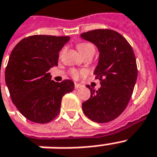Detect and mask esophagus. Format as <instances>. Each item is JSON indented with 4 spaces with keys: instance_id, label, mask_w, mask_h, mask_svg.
<instances>
[{
    "instance_id": "34e87169",
    "label": "esophagus",
    "mask_w": 157,
    "mask_h": 157,
    "mask_svg": "<svg viewBox=\"0 0 157 157\" xmlns=\"http://www.w3.org/2000/svg\"><path fill=\"white\" fill-rule=\"evenodd\" d=\"M82 85H81V84H79V83H75V89H76V90H78V89H80V88H81V87H82Z\"/></svg>"
}]
</instances>
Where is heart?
Listing matches in <instances>:
<instances>
[{"instance_id":"1","label":"heart","mask_w":157,"mask_h":157,"mask_svg":"<svg viewBox=\"0 0 157 157\" xmlns=\"http://www.w3.org/2000/svg\"><path fill=\"white\" fill-rule=\"evenodd\" d=\"M77 49H78L79 52L81 53L82 56L89 54H94V52H95L94 46L91 43H88V42L79 43L78 45H77ZM71 74L74 78L77 79L80 77V76H81V74H83V72H79V71H76V70H72Z\"/></svg>"}]
</instances>
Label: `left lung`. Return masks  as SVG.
Listing matches in <instances>:
<instances>
[{
	"instance_id": "8db88e82",
	"label": "left lung",
	"mask_w": 157,
	"mask_h": 157,
	"mask_svg": "<svg viewBox=\"0 0 157 157\" xmlns=\"http://www.w3.org/2000/svg\"><path fill=\"white\" fill-rule=\"evenodd\" d=\"M99 52L94 74L100 80L98 90L90 88V98L82 103L89 119L97 123L112 121L124 112L136 83L138 70L134 50L126 39L110 29H97L81 34Z\"/></svg>"
}]
</instances>
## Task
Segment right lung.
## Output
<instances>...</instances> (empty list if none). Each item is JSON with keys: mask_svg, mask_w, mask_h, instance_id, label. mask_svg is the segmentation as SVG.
Wrapping results in <instances>:
<instances>
[{"mask_svg": "<svg viewBox=\"0 0 157 157\" xmlns=\"http://www.w3.org/2000/svg\"><path fill=\"white\" fill-rule=\"evenodd\" d=\"M69 36L35 35L13 48L5 78L12 102L23 117L45 124L59 115L63 96L74 90V83L51 81L50 69L58 65L59 52Z\"/></svg>", "mask_w": 157, "mask_h": 157, "instance_id": "1", "label": "right lung"}]
</instances>
